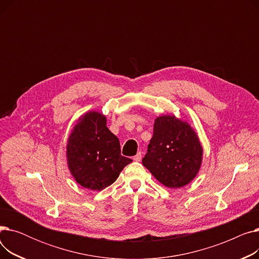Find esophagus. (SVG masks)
Listing matches in <instances>:
<instances>
[{
    "label": "esophagus",
    "instance_id": "1",
    "mask_svg": "<svg viewBox=\"0 0 259 259\" xmlns=\"http://www.w3.org/2000/svg\"><path fill=\"white\" fill-rule=\"evenodd\" d=\"M141 159H142V152H139L133 157V160H135V161H141Z\"/></svg>",
    "mask_w": 259,
    "mask_h": 259
}]
</instances>
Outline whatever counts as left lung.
Wrapping results in <instances>:
<instances>
[{
	"label": "left lung",
	"instance_id": "left-lung-1",
	"mask_svg": "<svg viewBox=\"0 0 259 259\" xmlns=\"http://www.w3.org/2000/svg\"><path fill=\"white\" fill-rule=\"evenodd\" d=\"M201 159L202 147L188 122L174 115L156 117L143 165L159 183L171 189L188 185L198 173Z\"/></svg>",
	"mask_w": 259,
	"mask_h": 259
}]
</instances>
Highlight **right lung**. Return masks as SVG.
<instances>
[{"mask_svg":"<svg viewBox=\"0 0 259 259\" xmlns=\"http://www.w3.org/2000/svg\"><path fill=\"white\" fill-rule=\"evenodd\" d=\"M106 121L100 112L85 113L78 118L67 144L68 168L81 187L93 191L112 185L132 161L120 154L119 141Z\"/></svg>","mask_w":259,"mask_h":259,"instance_id":"right-lung-1","label":"right lung"}]
</instances>
